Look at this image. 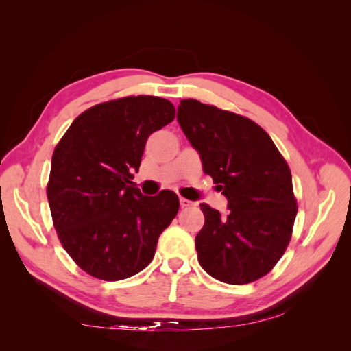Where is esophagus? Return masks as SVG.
Instances as JSON below:
<instances>
[{"label":"esophagus","instance_id":"34e87169","mask_svg":"<svg viewBox=\"0 0 351 351\" xmlns=\"http://www.w3.org/2000/svg\"><path fill=\"white\" fill-rule=\"evenodd\" d=\"M180 204H181V206H182V208H185V206H191V205H193L191 200H189V199H184V197H181V199H180Z\"/></svg>","mask_w":351,"mask_h":351}]
</instances>
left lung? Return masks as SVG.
Listing matches in <instances>:
<instances>
[{
  "mask_svg": "<svg viewBox=\"0 0 351 351\" xmlns=\"http://www.w3.org/2000/svg\"><path fill=\"white\" fill-rule=\"evenodd\" d=\"M178 122L204 171L228 199L229 211L200 204L199 264L220 282L244 285L278 264L297 214L293 178L270 136L247 117L196 99L178 107Z\"/></svg>",
  "mask_w": 351,
  "mask_h": 351,
  "instance_id": "left-lung-1",
  "label": "left lung"
}]
</instances>
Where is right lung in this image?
<instances>
[{
	"instance_id": "obj_1",
	"label": "right lung",
	"mask_w": 351,
	"mask_h": 351,
	"mask_svg": "<svg viewBox=\"0 0 351 351\" xmlns=\"http://www.w3.org/2000/svg\"><path fill=\"white\" fill-rule=\"evenodd\" d=\"M175 119L158 96H128L81 113L58 141L47 187L52 221L69 256L93 278L114 282L151 264L180 210L170 190L143 196L131 181L146 140Z\"/></svg>"
}]
</instances>
